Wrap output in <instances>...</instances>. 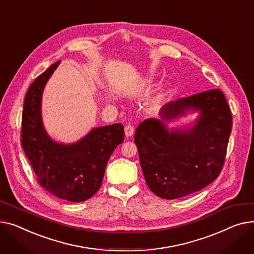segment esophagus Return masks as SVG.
Segmentation results:
<instances>
[{
  "instance_id": "1",
  "label": "esophagus",
  "mask_w": 254,
  "mask_h": 254,
  "mask_svg": "<svg viewBox=\"0 0 254 254\" xmlns=\"http://www.w3.org/2000/svg\"><path fill=\"white\" fill-rule=\"evenodd\" d=\"M134 132V127L132 125H127L125 127V133L127 137H131Z\"/></svg>"
}]
</instances>
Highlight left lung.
I'll use <instances>...</instances> for the list:
<instances>
[{"label":"left lung","instance_id":"1","mask_svg":"<svg viewBox=\"0 0 254 254\" xmlns=\"http://www.w3.org/2000/svg\"><path fill=\"white\" fill-rule=\"evenodd\" d=\"M189 110L199 117L188 129L168 130L165 124ZM160 120L148 118L134 134L141 167L150 190L177 199L205 188L221 174L232 128V114L218 89L165 104Z\"/></svg>","mask_w":254,"mask_h":254}]
</instances>
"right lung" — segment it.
I'll return each instance as SVG.
<instances>
[{
  "instance_id": "right-lung-1",
  "label": "right lung",
  "mask_w": 254,
  "mask_h": 254,
  "mask_svg": "<svg viewBox=\"0 0 254 254\" xmlns=\"http://www.w3.org/2000/svg\"><path fill=\"white\" fill-rule=\"evenodd\" d=\"M60 61L38 76L26 93L21 128V145L39 184L55 197L82 202L100 189L105 167L114 149L124 142L122 124L93 128L73 144L51 139L42 121V95Z\"/></svg>"
}]
</instances>
